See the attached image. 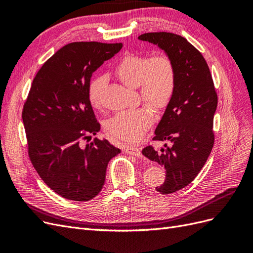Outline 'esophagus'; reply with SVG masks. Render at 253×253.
Here are the masks:
<instances>
[{
  "label": "esophagus",
  "mask_w": 253,
  "mask_h": 253,
  "mask_svg": "<svg viewBox=\"0 0 253 253\" xmlns=\"http://www.w3.org/2000/svg\"><path fill=\"white\" fill-rule=\"evenodd\" d=\"M125 152L126 153V154L134 155V156H136V157H141V156H142L140 149L135 147V145H128V147H126V148H125Z\"/></svg>",
  "instance_id": "esophagus-1"
}]
</instances>
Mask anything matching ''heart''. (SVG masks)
<instances>
[{"instance_id": "1", "label": "heart", "mask_w": 253, "mask_h": 253, "mask_svg": "<svg viewBox=\"0 0 253 253\" xmlns=\"http://www.w3.org/2000/svg\"><path fill=\"white\" fill-rule=\"evenodd\" d=\"M115 75L126 86L137 87L142 100L156 111L168 108L177 85L174 61L166 53L127 55L115 67ZM108 83L106 76L94 78L88 86V100L96 109L102 106V91ZM154 122V114L149 106L120 112L108 124V132L120 140L138 141Z\"/></svg>"}]
</instances>
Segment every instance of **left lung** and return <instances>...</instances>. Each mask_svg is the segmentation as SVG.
<instances>
[{"instance_id": "left-lung-1", "label": "left lung", "mask_w": 253, "mask_h": 253, "mask_svg": "<svg viewBox=\"0 0 253 253\" xmlns=\"http://www.w3.org/2000/svg\"><path fill=\"white\" fill-rule=\"evenodd\" d=\"M165 50L177 73V85L171 103L155 129V141L170 147L156 151L152 145L142 154L166 169V179L156 191L174 193L187 187L201 172L214 144L213 118L217 94L205 58L185 38L172 33H148L138 37Z\"/></svg>"}]
</instances>
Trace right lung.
Segmentation results:
<instances>
[{
	"instance_id": "add662e5",
	"label": "right lung",
	"mask_w": 253,
	"mask_h": 253,
	"mask_svg": "<svg viewBox=\"0 0 253 253\" xmlns=\"http://www.w3.org/2000/svg\"><path fill=\"white\" fill-rule=\"evenodd\" d=\"M122 43L74 42L37 73L22 112L28 155L42 180L66 200L87 202L100 192L106 167L120 153L108 140L81 141L100 131L88 100L91 75Z\"/></svg>"
}]
</instances>
